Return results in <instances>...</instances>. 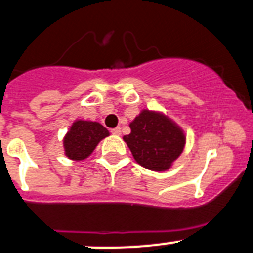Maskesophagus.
<instances>
[{"label":"esophagus","mask_w":253,"mask_h":253,"mask_svg":"<svg viewBox=\"0 0 253 253\" xmlns=\"http://www.w3.org/2000/svg\"><path fill=\"white\" fill-rule=\"evenodd\" d=\"M112 133H113V135H121V128H120V127H116V128H113Z\"/></svg>","instance_id":"obj_1"}]
</instances>
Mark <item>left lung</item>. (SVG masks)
I'll return each instance as SVG.
<instances>
[{"label":"left lung","instance_id":"obj_1","mask_svg":"<svg viewBox=\"0 0 253 253\" xmlns=\"http://www.w3.org/2000/svg\"><path fill=\"white\" fill-rule=\"evenodd\" d=\"M123 136L135 161L145 169L166 171L184 149L186 135L173 120L161 112L143 109Z\"/></svg>","mask_w":253,"mask_h":253}]
</instances>
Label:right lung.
<instances>
[{
    "mask_svg": "<svg viewBox=\"0 0 253 253\" xmlns=\"http://www.w3.org/2000/svg\"><path fill=\"white\" fill-rule=\"evenodd\" d=\"M106 136L109 131L98 122L77 120L63 137L65 155L74 161L85 160Z\"/></svg>",
    "mask_w": 253,
    "mask_h": 253,
    "instance_id": "obj_1",
    "label": "right lung"
}]
</instances>
